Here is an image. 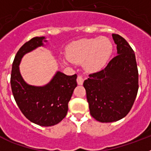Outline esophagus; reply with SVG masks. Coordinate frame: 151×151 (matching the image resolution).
I'll list each match as a JSON object with an SVG mask.
<instances>
[{"label": "esophagus", "instance_id": "1", "mask_svg": "<svg viewBox=\"0 0 151 151\" xmlns=\"http://www.w3.org/2000/svg\"><path fill=\"white\" fill-rule=\"evenodd\" d=\"M77 83H78V85H82L84 82V78L82 76H78V77H77Z\"/></svg>", "mask_w": 151, "mask_h": 151}]
</instances>
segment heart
I'll use <instances>...</instances> for the list:
<instances>
[{
	"label": "heart",
	"mask_w": 151,
	"mask_h": 151,
	"mask_svg": "<svg viewBox=\"0 0 151 151\" xmlns=\"http://www.w3.org/2000/svg\"><path fill=\"white\" fill-rule=\"evenodd\" d=\"M113 51L111 41L105 37L83 39L72 44L67 50L69 61L83 63L88 72L99 70L104 66Z\"/></svg>",
	"instance_id": "obj_1"
}]
</instances>
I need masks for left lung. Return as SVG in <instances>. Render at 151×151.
I'll use <instances>...</instances> for the list:
<instances>
[{
    "mask_svg": "<svg viewBox=\"0 0 151 151\" xmlns=\"http://www.w3.org/2000/svg\"><path fill=\"white\" fill-rule=\"evenodd\" d=\"M117 55L104 69L89 75L83 85L91 116L101 122L124 118L138 90V71L134 50L122 36L113 34Z\"/></svg>",
    "mask_w": 151,
    "mask_h": 151,
    "instance_id": "8db88e82",
    "label": "left lung"
}]
</instances>
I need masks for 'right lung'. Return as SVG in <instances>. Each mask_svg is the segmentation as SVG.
Listing matches in <instances>:
<instances>
[{"mask_svg":"<svg viewBox=\"0 0 151 151\" xmlns=\"http://www.w3.org/2000/svg\"><path fill=\"white\" fill-rule=\"evenodd\" d=\"M47 42L45 37H35L21 47L12 66L10 85L17 106L25 116L41 126H52L66 116L68 103L77 86V75L66 76L57 71L50 82L44 86L26 83L19 72L22 57Z\"/></svg>","mask_w":151,"mask_h":151,"instance_id":"right-lung-1","label":"right lung"}]
</instances>
